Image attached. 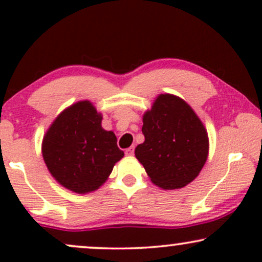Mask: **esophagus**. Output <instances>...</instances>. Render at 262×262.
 Listing matches in <instances>:
<instances>
[{"label":"esophagus","instance_id":"obj_1","mask_svg":"<svg viewBox=\"0 0 262 262\" xmlns=\"http://www.w3.org/2000/svg\"><path fill=\"white\" fill-rule=\"evenodd\" d=\"M125 154H127L128 156H132L134 154V146H130V148H128L127 150H125Z\"/></svg>","mask_w":262,"mask_h":262}]
</instances>
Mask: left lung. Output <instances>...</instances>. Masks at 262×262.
Wrapping results in <instances>:
<instances>
[{"label":"left lung","instance_id":"left-lung-1","mask_svg":"<svg viewBox=\"0 0 262 262\" xmlns=\"http://www.w3.org/2000/svg\"><path fill=\"white\" fill-rule=\"evenodd\" d=\"M145 141L135 148L152 183L165 189L193 181L208 156L207 130L191 107L172 95H160L143 117Z\"/></svg>","mask_w":262,"mask_h":262}]
</instances>
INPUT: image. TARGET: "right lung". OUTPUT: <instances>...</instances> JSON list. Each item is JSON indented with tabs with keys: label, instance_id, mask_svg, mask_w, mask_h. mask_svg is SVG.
I'll list each match as a JSON object with an SVG mask.
<instances>
[{
	"label": "right lung",
	"instance_id": "right-lung-1",
	"mask_svg": "<svg viewBox=\"0 0 262 262\" xmlns=\"http://www.w3.org/2000/svg\"><path fill=\"white\" fill-rule=\"evenodd\" d=\"M101 122L91 102L81 101L60 114L44 137L47 167L60 185L76 193L97 189L124 156L116 135Z\"/></svg>",
	"mask_w": 262,
	"mask_h": 262
}]
</instances>
